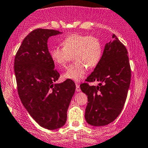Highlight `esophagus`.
I'll use <instances>...</instances> for the list:
<instances>
[{"label":"esophagus","instance_id":"esophagus-1","mask_svg":"<svg viewBox=\"0 0 148 148\" xmlns=\"http://www.w3.org/2000/svg\"><path fill=\"white\" fill-rule=\"evenodd\" d=\"M76 90H77V92H80L81 91V88H80V86H79V84H76Z\"/></svg>","mask_w":148,"mask_h":148}]
</instances>
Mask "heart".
<instances>
[{
    "label": "heart",
    "mask_w": 148,
    "mask_h": 148,
    "mask_svg": "<svg viewBox=\"0 0 148 148\" xmlns=\"http://www.w3.org/2000/svg\"><path fill=\"white\" fill-rule=\"evenodd\" d=\"M63 47L55 46L50 50L53 61L60 67H64L72 56L76 62L64 74L66 79L79 82L86 76L88 67H96L103 56V44L97 37L72 34L62 41Z\"/></svg>",
    "instance_id": "1"
}]
</instances>
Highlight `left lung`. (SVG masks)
Masks as SVG:
<instances>
[{
	"label": "left lung",
	"instance_id": "left-lung-1",
	"mask_svg": "<svg viewBox=\"0 0 148 148\" xmlns=\"http://www.w3.org/2000/svg\"><path fill=\"white\" fill-rule=\"evenodd\" d=\"M126 47L112 35L106 43L101 60L90 76L82 84L88 95L85 119L89 124L103 126L114 121L121 112L131 83V71ZM99 81L98 87L88 82Z\"/></svg>",
	"mask_w": 148,
	"mask_h": 148
}]
</instances>
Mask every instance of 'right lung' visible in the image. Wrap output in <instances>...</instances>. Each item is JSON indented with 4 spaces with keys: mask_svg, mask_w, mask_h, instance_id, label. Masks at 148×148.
<instances>
[{
    "mask_svg": "<svg viewBox=\"0 0 148 148\" xmlns=\"http://www.w3.org/2000/svg\"><path fill=\"white\" fill-rule=\"evenodd\" d=\"M59 34L54 29L33 30L22 41L14 63L17 92L24 107L40 126L49 130L65 124L76 88L71 79L55 84L60 75L55 69L47 42Z\"/></svg>",
    "mask_w": 148,
    "mask_h": 148,
    "instance_id": "1",
    "label": "right lung"
}]
</instances>
